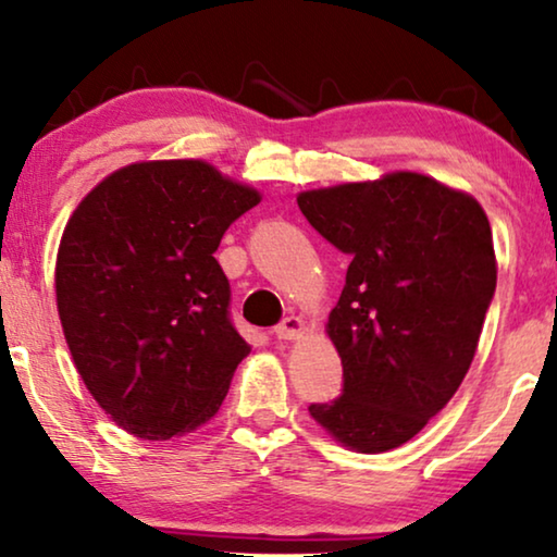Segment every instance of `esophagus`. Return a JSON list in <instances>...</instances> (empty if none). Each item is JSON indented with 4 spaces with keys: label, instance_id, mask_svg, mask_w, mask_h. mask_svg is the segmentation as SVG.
Wrapping results in <instances>:
<instances>
[{
    "label": "esophagus",
    "instance_id": "34e87169",
    "mask_svg": "<svg viewBox=\"0 0 557 557\" xmlns=\"http://www.w3.org/2000/svg\"><path fill=\"white\" fill-rule=\"evenodd\" d=\"M301 332H304V322L299 317H286V319H281L276 326H273V337L276 339H294V337H299Z\"/></svg>",
    "mask_w": 557,
    "mask_h": 557
}]
</instances>
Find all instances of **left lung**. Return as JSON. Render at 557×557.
Listing matches in <instances>:
<instances>
[{
    "instance_id": "obj_1",
    "label": "left lung",
    "mask_w": 557,
    "mask_h": 557,
    "mask_svg": "<svg viewBox=\"0 0 557 557\" xmlns=\"http://www.w3.org/2000/svg\"><path fill=\"white\" fill-rule=\"evenodd\" d=\"M349 256L326 332L342 395L309 413L362 454L398 448L459 391L497 288L492 227L474 197L416 172L296 197Z\"/></svg>"
}]
</instances>
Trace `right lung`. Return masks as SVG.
Returning a JSON list of instances; mask_svg holds the SVG:
<instances>
[{"mask_svg":"<svg viewBox=\"0 0 557 557\" xmlns=\"http://www.w3.org/2000/svg\"><path fill=\"white\" fill-rule=\"evenodd\" d=\"M261 195L200 159L141 162L90 189L58 250V314L98 406L164 441L218 413L250 352L215 261Z\"/></svg>","mask_w":557,"mask_h":557,"instance_id":"obj_1","label":"right lung"}]
</instances>
